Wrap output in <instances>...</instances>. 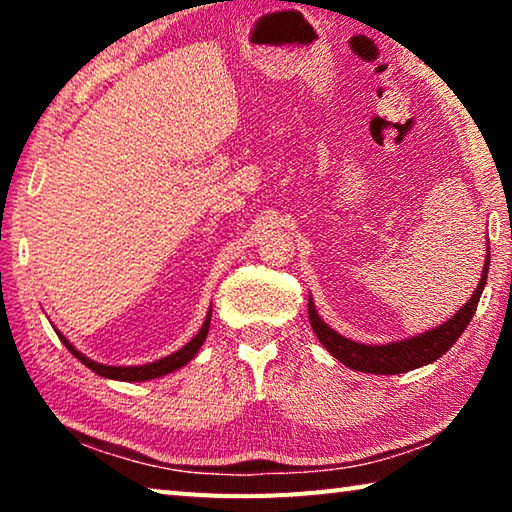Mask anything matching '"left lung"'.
Instances as JSON below:
<instances>
[{"instance_id": "obj_1", "label": "left lung", "mask_w": 512, "mask_h": 512, "mask_svg": "<svg viewBox=\"0 0 512 512\" xmlns=\"http://www.w3.org/2000/svg\"><path fill=\"white\" fill-rule=\"evenodd\" d=\"M488 266H490V246L488 255H485L483 271L479 287L472 293V298L456 311V314L447 320V323L438 325L429 332L411 336V339L386 343V345H366L357 343L334 332L323 318L318 316L314 300L309 296V323L318 341L323 343V348L332 354L334 359H339L345 366L359 372H370V375H400V372H409L420 366H427L452 348L458 341V336L465 332V327L470 325V320L479 305V298L488 280Z\"/></svg>"}]
</instances>
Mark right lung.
<instances>
[{"label": "right lung", "instance_id": "obj_1", "mask_svg": "<svg viewBox=\"0 0 512 512\" xmlns=\"http://www.w3.org/2000/svg\"><path fill=\"white\" fill-rule=\"evenodd\" d=\"M210 320H212V307H210V311H207V316L203 320V327L198 329V334L194 336L192 341L185 343L183 348L176 350L173 354H169V357L158 359V361H151V363H144V366H106V363L92 361V359L85 357V354H81L79 350H76L74 345L69 343L65 336L58 332L56 327L54 329H56L60 343H63L65 348L83 363V366H88L92 372H97L99 377L117 379V381H149V379H158V377L169 375V372L183 368L185 363L192 361L196 357V352L201 350V345L207 339V332H210Z\"/></svg>", "mask_w": 512, "mask_h": 512}]
</instances>
